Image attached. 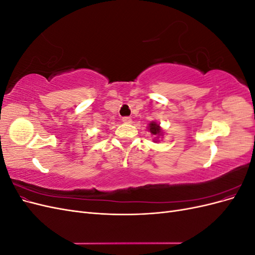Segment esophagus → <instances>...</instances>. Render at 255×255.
I'll use <instances>...</instances> for the list:
<instances>
[{
	"instance_id": "esophagus-1",
	"label": "esophagus",
	"mask_w": 255,
	"mask_h": 255,
	"mask_svg": "<svg viewBox=\"0 0 255 255\" xmlns=\"http://www.w3.org/2000/svg\"><path fill=\"white\" fill-rule=\"evenodd\" d=\"M122 122H125V123H127V125H128V123L132 122V119H130L129 117H123Z\"/></svg>"
}]
</instances>
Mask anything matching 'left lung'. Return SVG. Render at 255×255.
I'll list each match as a JSON object with an SVG mask.
<instances>
[{
	"mask_svg": "<svg viewBox=\"0 0 255 255\" xmlns=\"http://www.w3.org/2000/svg\"><path fill=\"white\" fill-rule=\"evenodd\" d=\"M149 128H150V132L153 135H160L161 134V129H160L159 126L156 125L155 122H151L149 125Z\"/></svg>",
	"mask_w": 255,
	"mask_h": 255,
	"instance_id": "8db88e82",
	"label": "left lung"
}]
</instances>
